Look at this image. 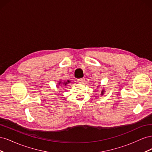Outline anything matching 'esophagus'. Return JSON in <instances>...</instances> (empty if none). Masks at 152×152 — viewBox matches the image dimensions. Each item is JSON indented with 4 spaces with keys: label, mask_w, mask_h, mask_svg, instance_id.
Listing matches in <instances>:
<instances>
[{
    "label": "esophagus",
    "mask_w": 152,
    "mask_h": 152,
    "mask_svg": "<svg viewBox=\"0 0 152 152\" xmlns=\"http://www.w3.org/2000/svg\"><path fill=\"white\" fill-rule=\"evenodd\" d=\"M85 81V79L84 78H82V79H78V82H79V83H81V84H83L84 82Z\"/></svg>",
    "instance_id": "obj_1"
}]
</instances>
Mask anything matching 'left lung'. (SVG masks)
Here are the masks:
<instances>
[{"label":"left lung","instance_id":"8db88e82","mask_svg":"<svg viewBox=\"0 0 152 152\" xmlns=\"http://www.w3.org/2000/svg\"><path fill=\"white\" fill-rule=\"evenodd\" d=\"M104 93V89H103V91H102V95H103V94H104V93Z\"/></svg>","mask_w":152,"mask_h":152}]
</instances>
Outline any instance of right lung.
Here are the masks:
<instances>
[{"label": "right lung", "instance_id": "add662e5", "mask_svg": "<svg viewBox=\"0 0 152 152\" xmlns=\"http://www.w3.org/2000/svg\"><path fill=\"white\" fill-rule=\"evenodd\" d=\"M68 83H70V80H67V82H63V85H65V86L68 84ZM62 84V82H61V81L60 80L59 82V83H58V85H61Z\"/></svg>", "mask_w": 152, "mask_h": 152}]
</instances>
